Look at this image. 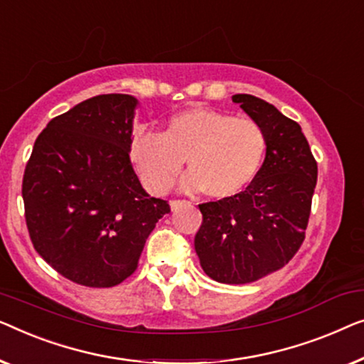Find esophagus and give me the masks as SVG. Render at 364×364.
Listing matches in <instances>:
<instances>
[{"label": "esophagus", "instance_id": "1", "mask_svg": "<svg viewBox=\"0 0 364 364\" xmlns=\"http://www.w3.org/2000/svg\"><path fill=\"white\" fill-rule=\"evenodd\" d=\"M188 201H183V199H171L170 201V206H171V211H178L181 206H184Z\"/></svg>", "mask_w": 364, "mask_h": 364}]
</instances>
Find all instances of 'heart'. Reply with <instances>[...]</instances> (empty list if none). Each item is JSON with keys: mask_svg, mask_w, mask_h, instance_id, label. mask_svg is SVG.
<instances>
[{"mask_svg": "<svg viewBox=\"0 0 364 364\" xmlns=\"http://www.w3.org/2000/svg\"><path fill=\"white\" fill-rule=\"evenodd\" d=\"M267 133L249 117L191 107L171 115L161 133L132 136L129 158L148 191L166 194L180 180L184 161L188 191L214 199L232 198L257 178L267 153Z\"/></svg>", "mask_w": 364, "mask_h": 364, "instance_id": "b5f03b06", "label": "heart"}]
</instances>
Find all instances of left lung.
I'll return each instance as SVG.
<instances>
[{
  "mask_svg": "<svg viewBox=\"0 0 364 364\" xmlns=\"http://www.w3.org/2000/svg\"><path fill=\"white\" fill-rule=\"evenodd\" d=\"M232 102L267 133V153L255 180L232 198L199 204L194 249L208 277L250 284L277 272L304 244L318 166L300 125L249 94Z\"/></svg>",
  "mask_w": 364,
  "mask_h": 364,
  "instance_id": "left-lung-1",
  "label": "left lung"
}]
</instances>
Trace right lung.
<instances>
[{"label":"right lung","instance_id":"1","mask_svg":"<svg viewBox=\"0 0 364 364\" xmlns=\"http://www.w3.org/2000/svg\"><path fill=\"white\" fill-rule=\"evenodd\" d=\"M136 99L105 94L54 117L23 176L36 252L73 282L105 289L138 267L156 223L171 211L148 196L129 158Z\"/></svg>","mask_w":364,"mask_h":364}]
</instances>
